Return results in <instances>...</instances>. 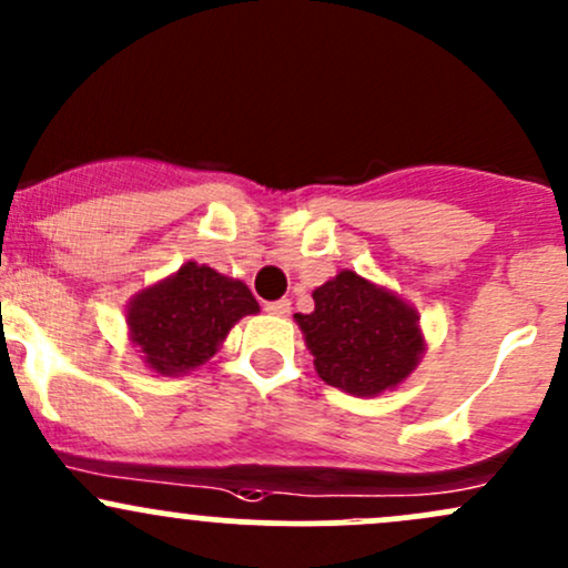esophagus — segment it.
Listing matches in <instances>:
<instances>
[{"label": "esophagus", "instance_id": "1", "mask_svg": "<svg viewBox=\"0 0 568 568\" xmlns=\"http://www.w3.org/2000/svg\"><path fill=\"white\" fill-rule=\"evenodd\" d=\"M265 311H267V314L286 316V314H290V301H273V303H265Z\"/></svg>", "mask_w": 568, "mask_h": 568}]
</instances>
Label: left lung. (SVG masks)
Here are the masks:
<instances>
[{
  "mask_svg": "<svg viewBox=\"0 0 568 568\" xmlns=\"http://www.w3.org/2000/svg\"><path fill=\"white\" fill-rule=\"evenodd\" d=\"M322 382L349 395L398 387L425 352L417 311L355 271L314 290V311L295 314Z\"/></svg>",
  "mask_w": 568,
  "mask_h": 568,
  "instance_id": "8db88e82",
  "label": "left lung"
}]
</instances>
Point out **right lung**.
Returning <instances> with one entry per match:
<instances>
[{"mask_svg": "<svg viewBox=\"0 0 568 568\" xmlns=\"http://www.w3.org/2000/svg\"><path fill=\"white\" fill-rule=\"evenodd\" d=\"M257 311L246 284L186 262L179 273L132 297L126 325L149 368L179 376L216 355L230 327Z\"/></svg>", "mask_w": 568, "mask_h": 568, "instance_id": "right-lung-1", "label": "right lung"}]
</instances>
